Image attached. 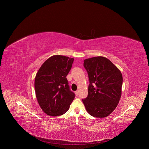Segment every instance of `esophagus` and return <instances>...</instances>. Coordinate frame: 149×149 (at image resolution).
<instances>
[{
    "mask_svg": "<svg viewBox=\"0 0 149 149\" xmlns=\"http://www.w3.org/2000/svg\"><path fill=\"white\" fill-rule=\"evenodd\" d=\"M75 95H77V96H78V94H79V91H75Z\"/></svg>",
    "mask_w": 149,
    "mask_h": 149,
    "instance_id": "34e87169",
    "label": "esophagus"
}]
</instances>
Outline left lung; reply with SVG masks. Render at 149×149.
<instances>
[{
	"mask_svg": "<svg viewBox=\"0 0 149 149\" xmlns=\"http://www.w3.org/2000/svg\"><path fill=\"white\" fill-rule=\"evenodd\" d=\"M90 84L88 96L82 99L91 116L104 118L116 108L121 95L123 76L121 71L107 58L95 56L85 59Z\"/></svg>",
	"mask_w": 149,
	"mask_h": 149,
	"instance_id": "left-lung-1",
	"label": "left lung"
}]
</instances>
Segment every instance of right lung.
Wrapping results in <instances>:
<instances>
[{
  "mask_svg": "<svg viewBox=\"0 0 149 149\" xmlns=\"http://www.w3.org/2000/svg\"><path fill=\"white\" fill-rule=\"evenodd\" d=\"M74 58L53 55L39 69L35 79V90L39 105L45 114L56 117L65 114L75 98L66 78Z\"/></svg>",
  "mask_w": 149,
  "mask_h": 149,
  "instance_id": "right-lung-1",
  "label": "right lung"
}]
</instances>
